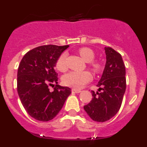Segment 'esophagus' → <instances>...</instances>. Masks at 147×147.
<instances>
[{
  "mask_svg": "<svg viewBox=\"0 0 147 147\" xmlns=\"http://www.w3.org/2000/svg\"><path fill=\"white\" fill-rule=\"evenodd\" d=\"M72 92H74V93H80L81 92V90H78V89H75V88H74V89H72Z\"/></svg>",
  "mask_w": 147,
  "mask_h": 147,
  "instance_id": "1",
  "label": "esophagus"
}]
</instances>
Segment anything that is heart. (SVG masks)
Listing matches in <instances>:
<instances>
[{
	"label": "heart",
	"instance_id": "1",
	"mask_svg": "<svg viewBox=\"0 0 147 147\" xmlns=\"http://www.w3.org/2000/svg\"><path fill=\"white\" fill-rule=\"evenodd\" d=\"M78 52L83 59L88 62L90 67L95 72H98L101 69V65L94 60L95 53L88 47H82L78 49ZM67 57L66 52H62L56 61L55 66L58 71L65 72L67 70ZM92 79L91 74L88 71H71L62 77V82L67 86L80 89L88 84Z\"/></svg>",
	"mask_w": 147,
	"mask_h": 147
}]
</instances>
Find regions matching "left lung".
Returning <instances> with one entry per match:
<instances>
[{
  "mask_svg": "<svg viewBox=\"0 0 147 147\" xmlns=\"http://www.w3.org/2000/svg\"><path fill=\"white\" fill-rule=\"evenodd\" d=\"M106 65L97 86L92 90L93 98L84 109L93 121L105 122L119 112L126 90V69L121 55L110 47H105Z\"/></svg>",
  "mask_w": 147,
  "mask_h": 147,
  "instance_id": "8db88e82",
  "label": "left lung"
}]
</instances>
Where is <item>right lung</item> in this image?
<instances>
[{
    "mask_svg": "<svg viewBox=\"0 0 147 147\" xmlns=\"http://www.w3.org/2000/svg\"><path fill=\"white\" fill-rule=\"evenodd\" d=\"M69 45H45L30 50L20 61L18 70L17 89L22 105L32 118L41 121L54 119L71 93L67 87L57 84L56 61Z\"/></svg>",
    "mask_w": 147,
    "mask_h": 147,
    "instance_id": "obj_1",
    "label": "right lung"
}]
</instances>
